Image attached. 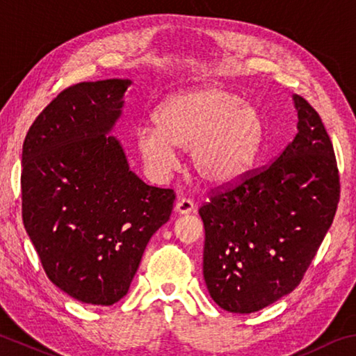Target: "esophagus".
Returning <instances> with one entry per match:
<instances>
[{
	"mask_svg": "<svg viewBox=\"0 0 356 356\" xmlns=\"http://www.w3.org/2000/svg\"><path fill=\"white\" fill-rule=\"evenodd\" d=\"M174 210H176L179 215H188V213L195 210V204H193V200L188 197H179Z\"/></svg>",
	"mask_w": 356,
	"mask_h": 356,
	"instance_id": "1",
	"label": "esophagus"
}]
</instances>
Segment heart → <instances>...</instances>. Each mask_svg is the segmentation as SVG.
<instances>
[{
    "label": "heart",
    "instance_id": "b5f03b06",
    "mask_svg": "<svg viewBox=\"0 0 356 356\" xmlns=\"http://www.w3.org/2000/svg\"><path fill=\"white\" fill-rule=\"evenodd\" d=\"M156 124L137 134L146 166L165 176L176 163V147L190 151L193 170L210 185L241 177L254 163L264 135L261 112L216 83L168 98L159 107Z\"/></svg>",
    "mask_w": 356,
    "mask_h": 356
}]
</instances>
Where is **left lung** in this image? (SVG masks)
Segmentation results:
<instances>
[{
    "mask_svg": "<svg viewBox=\"0 0 356 356\" xmlns=\"http://www.w3.org/2000/svg\"><path fill=\"white\" fill-rule=\"evenodd\" d=\"M297 135L273 163L218 190L199 209L204 279L230 313H255L307 273L339 202V172L321 116L299 95Z\"/></svg>",
    "mask_w": 356,
    "mask_h": 356,
    "instance_id": "8db88e82",
    "label": "left lung"
}]
</instances>
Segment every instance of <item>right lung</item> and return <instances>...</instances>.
<instances>
[{
	"instance_id": "obj_1",
	"label": "right lung",
	"mask_w": 356,
	"mask_h": 356,
	"mask_svg": "<svg viewBox=\"0 0 356 356\" xmlns=\"http://www.w3.org/2000/svg\"><path fill=\"white\" fill-rule=\"evenodd\" d=\"M132 81L63 90L29 127L22 154L24 229L48 279L92 305L127 294L151 236L176 195L146 185L108 137Z\"/></svg>"
}]
</instances>
